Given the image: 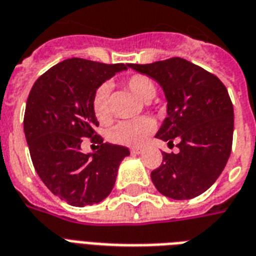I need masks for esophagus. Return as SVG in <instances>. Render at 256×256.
I'll use <instances>...</instances> for the list:
<instances>
[{
	"label": "esophagus",
	"mask_w": 256,
	"mask_h": 256,
	"mask_svg": "<svg viewBox=\"0 0 256 256\" xmlns=\"http://www.w3.org/2000/svg\"><path fill=\"white\" fill-rule=\"evenodd\" d=\"M130 154L132 155H140V154H142V148H132Z\"/></svg>",
	"instance_id": "34e87169"
}]
</instances>
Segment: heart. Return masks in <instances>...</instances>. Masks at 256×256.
I'll list each match as a JSON object with an SVG mask.
<instances>
[{"label":"heart","instance_id":"obj_1","mask_svg":"<svg viewBox=\"0 0 256 256\" xmlns=\"http://www.w3.org/2000/svg\"><path fill=\"white\" fill-rule=\"evenodd\" d=\"M130 92L142 101L152 100L156 94V85L148 76L134 74L126 81ZM110 85L101 84L93 96V114L101 122H106L110 118ZM155 130V122L150 118H140L134 120L120 122L108 134V138L114 144L126 146H140Z\"/></svg>","mask_w":256,"mask_h":256}]
</instances>
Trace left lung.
I'll list each match as a JSON object with an SVG mask.
<instances>
[{"mask_svg": "<svg viewBox=\"0 0 256 256\" xmlns=\"http://www.w3.org/2000/svg\"><path fill=\"white\" fill-rule=\"evenodd\" d=\"M128 66L162 86L167 118L156 138L168 144L178 140L179 152H163L162 166L150 172L152 183L175 200L202 195L220 176L231 154L234 106L227 88L212 73L180 57Z\"/></svg>", "mask_w": 256, "mask_h": 256, "instance_id": "8db88e82", "label": "left lung"}]
</instances>
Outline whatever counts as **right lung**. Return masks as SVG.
Listing matches in <instances>:
<instances>
[{"label": "right lung", "mask_w": 256, "mask_h": 256, "mask_svg": "<svg viewBox=\"0 0 256 256\" xmlns=\"http://www.w3.org/2000/svg\"><path fill=\"white\" fill-rule=\"evenodd\" d=\"M128 64L106 65L69 58L38 77L32 86L24 116V132L32 162L53 195L74 207L100 203L110 195L118 166L130 155L122 146L102 142L93 114V96L102 82ZM99 150L84 154L82 138Z\"/></svg>", "instance_id": "1"}]
</instances>
